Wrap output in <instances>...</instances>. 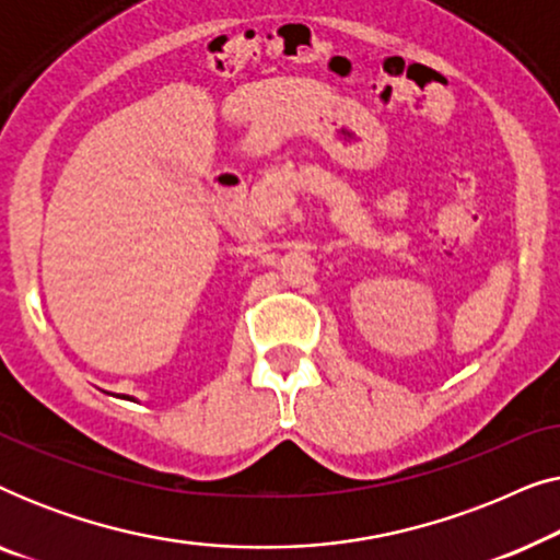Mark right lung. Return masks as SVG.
Segmentation results:
<instances>
[{"label":"right lung","mask_w":560,"mask_h":560,"mask_svg":"<svg viewBox=\"0 0 560 560\" xmlns=\"http://www.w3.org/2000/svg\"><path fill=\"white\" fill-rule=\"evenodd\" d=\"M109 395V393H106ZM117 397H121V400H135V397H129V395H117Z\"/></svg>","instance_id":"add662e5"}]
</instances>
